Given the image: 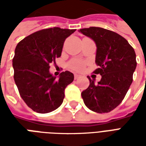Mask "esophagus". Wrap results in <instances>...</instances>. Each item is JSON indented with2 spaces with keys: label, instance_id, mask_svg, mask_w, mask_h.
I'll return each mask as SVG.
<instances>
[{
  "label": "esophagus",
  "instance_id": "esophagus-1",
  "mask_svg": "<svg viewBox=\"0 0 146 146\" xmlns=\"http://www.w3.org/2000/svg\"><path fill=\"white\" fill-rule=\"evenodd\" d=\"M80 77V75H79V74H74V79L75 80L78 79Z\"/></svg>",
  "mask_w": 146,
  "mask_h": 146
}]
</instances>
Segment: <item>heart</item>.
<instances>
[{
    "mask_svg": "<svg viewBox=\"0 0 146 146\" xmlns=\"http://www.w3.org/2000/svg\"><path fill=\"white\" fill-rule=\"evenodd\" d=\"M84 66V62L80 60H73L70 63V68L76 70V71H80L81 70H83Z\"/></svg>",
    "mask_w": 146,
    "mask_h": 146,
    "instance_id": "heart-1",
    "label": "heart"
}]
</instances>
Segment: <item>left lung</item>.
<instances>
[{"label":"left lung","mask_w":146,"mask_h":146,"mask_svg":"<svg viewBox=\"0 0 146 146\" xmlns=\"http://www.w3.org/2000/svg\"><path fill=\"white\" fill-rule=\"evenodd\" d=\"M79 32L95 41L98 68L94 73L102 76L98 84L88 77L90 85L81 93L84 102L94 112L109 113L121 103L131 84L137 66L135 50L125 38L111 30L93 27Z\"/></svg>","instance_id":"1"}]
</instances>
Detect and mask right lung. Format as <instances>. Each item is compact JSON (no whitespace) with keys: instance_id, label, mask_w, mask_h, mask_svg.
I'll use <instances>...</instances> for the list:
<instances>
[{"instance_id":"obj_1","label":"right lung","mask_w":146,"mask_h":146,"mask_svg":"<svg viewBox=\"0 0 146 146\" xmlns=\"http://www.w3.org/2000/svg\"><path fill=\"white\" fill-rule=\"evenodd\" d=\"M76 30L54 27L30 34L16 46L12 59L14 80L26 104L39 113H48L60 106L65 89L73 81L70 71L59 78L49 72L50 64L62 54L65 40Z\"/></svg>"}]
</instances>
